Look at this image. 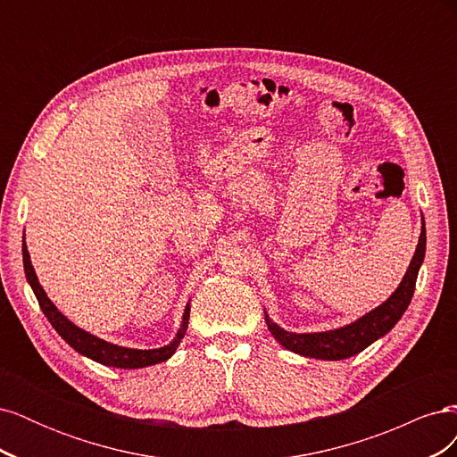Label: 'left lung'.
<instances>
[{"label": "left lung", "instance_id": "8db88e82", "mask_svg": "<svg viewBox=\"0 0 457 457\" xmlns=\"http://www.w3.org/2000/svg\"><path fill=\"white\" fill-rule=\"evenodd\" d=\"M425 220L421 219L420 242L403 282L398 284L395 294L389 299L381 303L378 309H373L362 318H358L356 322H351L337 329L318 331V334H294V331H286L278 324H274L265 312V322L269 326V331L284 349L309 358L343 361V358L358 354L366 347H370L373 341L383 337L386 331H391L406 312L413 295V289H416L420 267L425 259Z\"/></svg>", "mask_w": 457, "mask_h": 457}]
</instances>
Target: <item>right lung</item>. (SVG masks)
<instances>
[{"label": "right lung", "instance_id": "obj_1", "mask_svg": "<svg viewBox=\"0 0 457 457\" xmlns=\"http://www.w3.org/2000/svg\"><path fill=\"white\" fill-rule=\"evenodd\" d=\"M22 261H24V272H26V280L32 286L36 299L39 303L41 311L47 316V320L51 322V326L57 329V334L71 345L74 351H78L79 354H84L91 361L104 364V366H112V368H126V370H137V368H145V366H152V364H160L165 362L168 358H171V354L177 351L179 343L185 337L187 328H188V318H190V305L187 303L185 307V314H183V322L181 328H179L175 339L165 345V347L160 349H128V347H120V345H112L104 339H99L91 336L89 331L78 328L76 324H72L68 318L53 305V301L47 297V294L44 292V287L37 282L36 270L32 267L30 261V253L26 244H22Z\"/></svg>", "mask_w": 457, "mask_h": 457}]
</instances>
